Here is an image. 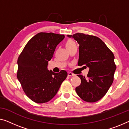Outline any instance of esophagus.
Returning <instances> with one entry per match:
<instances>
[{
	"label": "esophagus",
	"instance_id": "obj_1",
	"mask_svg": "<svg viewBox=\"0 0 129 129\" xmlns=\"http://www.w3.org/2000/svg\"><path fill=\"white\" fill-rule=\"evenodd\" d=\"M68 76H76V75L73 74V73L69 72H68Z\"/></svg>",
	"mask_w": 129,
	"mask_h": 129
}]
</instances>
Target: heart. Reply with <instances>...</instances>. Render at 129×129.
Returning a JSON list of instances; mask_svg holds the SVG:
<instances>
[{
    "mask_svg": "<svg viewBox=\"0 0 129 129\" xmlns=\"http://www.w3.org/2000/svg\"><path fill=\"white\" fill-rule=\"evenodd\" d=\"M74 45H76L75 42L72 39H68L66 43H65V46H66L67 49H68V48L72 47V46Z\"/></svg>",
    "mask_w": 129,
    "mask_h": 129,
    "instance_id": "obj_1",
    "label": "heart"
}]
</instances>
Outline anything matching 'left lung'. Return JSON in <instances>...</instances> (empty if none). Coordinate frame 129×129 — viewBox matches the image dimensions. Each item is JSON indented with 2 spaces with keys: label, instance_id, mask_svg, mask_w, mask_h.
Returning <instances> with one entry per match:
<instances>
[{
  "label": "left lung",
  "instance_id": "obj_1",
  "mask_svg": "<svg viewBox=\"0 0 129 129\" xmlns=\"http://www.w3.org/2000/svg\"><path fill=\"white\" fill-rule=\"evenodd\" d=\"M67 36L74 38L79 45L78 66L89 68L87 78L78 75L81 83L75 89L77 94L89 103L99 101L114 81L116 68L114 54L97 36L82 33Z\"/></svg>",
  "mask_w": 129,
  "mask_h": 129
}]
</instances>
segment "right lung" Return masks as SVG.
Wrapping results in <instances>:
<instances>
[{
  "instance_id": "right-lung-1",
  "label": "right lung",
  "mask_w": 129,
  "mask_h": 129,
  "mask_svg": "<svg viewBox=\"0 0 129 129\" xmlns=\"http://www.w3.org/2000/svg\"><path fill=\"white\" fill-rule=\"evenodd\" d=\"M64 35L40 32L32 38L19 55L17 77L26 95L36 103L51 100L68 75L62 70L54 73L47 69L57 46Z\"/></svg>"
}]
</instances>
